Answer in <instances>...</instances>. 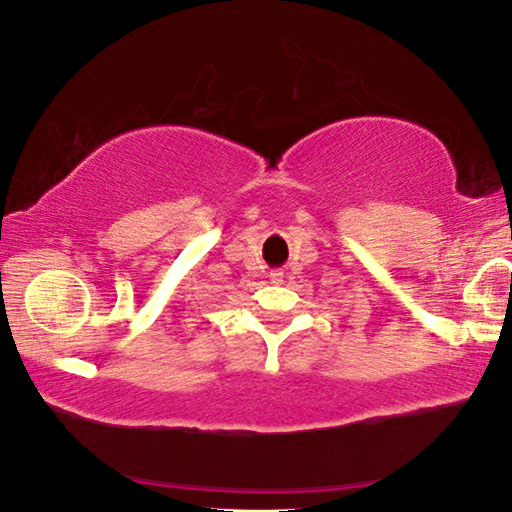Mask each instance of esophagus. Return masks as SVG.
Instances as JSON below:
<instances>
[{"instance_id":"34e87169","label":"esophagus","mask_w":512,"mask_h":512,"mask_svg":"<svg viewBox=\"0 0 512 512\" xmlns=\"http://www.w3.org/2000/svg\"><path fill=\"white\" fill-rule=\"evenodd\" d=\"M271 284H282L284 282V273L282 271H271Z\"/></svg>"}]
</instances>
